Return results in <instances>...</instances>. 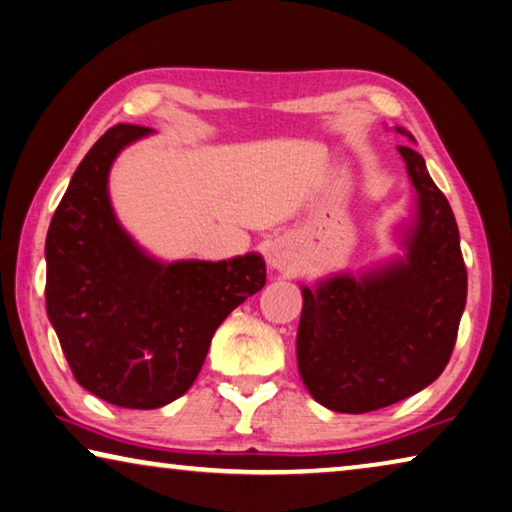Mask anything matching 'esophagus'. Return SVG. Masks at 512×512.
I'll list each match as a JSON object with an SVG mask.
<instances>
[{
	"label": "esophagus",
	"mask_w": 512,
	"mask_h": 512,
	"mask_svg": "<svg viewBox=\"0 0 512 512\" xmlns=\"http://www.w3.org/2000/svg\"><path fill=\"white\" fill-rule=\"evenodd\" d=\"M294 262V250H291L289 243L285 239H278L271 243L269 248V264L273 269H287V266Z\"/></svg>",
	"instance_id": "1"
}]
</instances>
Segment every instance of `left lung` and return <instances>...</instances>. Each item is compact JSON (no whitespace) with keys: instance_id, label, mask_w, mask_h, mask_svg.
<instances>
[{"instance_id":"obj_1","label":"left lung","mask_w":512,"mask_h":512,"mask_svg":"<svg viewBox=\"0 0 512 512\" xmlns=\"http://www.w3.org/2000/svg\"><path fill=\"white\" fill-rule=\"evenodd\" d=\"M394 129L415 141L408 129ZM399 152L417 191L405 259L300 289V378L314 401L348 415L387 408L431 385L451 358L467 303V269L449 200L412 145H399Z\"/></svg>"}]
</instances>
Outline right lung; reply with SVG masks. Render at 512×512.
Returning a JSON list of instances; mask_svg holds the SVG:
<instances>
[{"instance_id":"obj_1","label":"right lung","mask_w":512,"mask_h":512,"mask_svg":"<svg viewBox=\"0 0 512 512\" xmlns=\"http://www.w3.org/2000/svg\"><path fill=\"white\" fill-rule=\"evenodd\" d=\"M152 129L116 125L72 175L47 230L45 305L77 383L118 408L152 410L198 378L216 328L266 282L257 253L161 264L120 227L109 170Z\"/></svg>"}]
</instances>
